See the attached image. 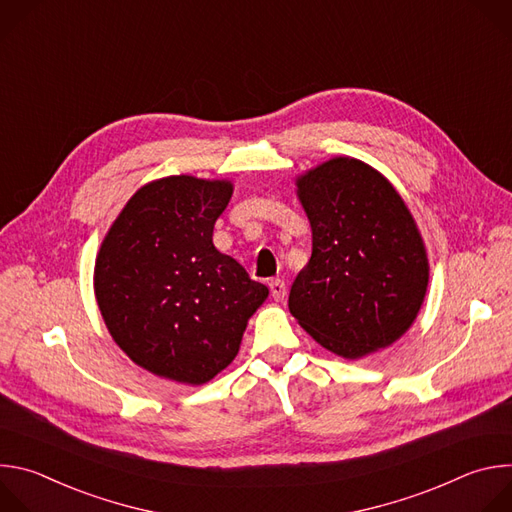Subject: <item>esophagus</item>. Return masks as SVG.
I'll use <instances>...</instances> for the list:
<instances>
[{
	"label": "esophagus",
	"instance_id": "34e87169",
	"mask_svg": "<svg viewBox=\"0 0 512 512\" xmlns=\"http://www.w3.org/2000/svg\"><path fill=\"white\" fill-rule=\"evenodd\" d=\"M269 289H271V296L275 302H281L287 294V287H285V281L283 279H271L269 281Z\"/></svg>",
	"mask_w": 512,
	"mask_h": 512
}]
</instances>
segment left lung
<instances>
[{
    "mask_svg": "<svg viewBox=\"0 0 512 512\" xmlns=\"http://www.w3.org/2000/svg\"><path fill=\"white\" fill-rule=\"evenodd\" d=\"M312 257L289 291V312L324 348L360 358L393 344L427 289V255L397 190L371 166L330 160L298 180Z\"/></svg>",
    "mask_w": 512,
    "mask_h": 512,
    "instance_id": "left-lung-1",
    "label": "left lung"
}]
</instances>
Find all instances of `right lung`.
<instances>
[{
    "mask_svg": "<svg viewBox=\"0 0 512 512\" xmlns=\"http://www.w3.org/2000/svg\"><path fill=\"white\" fill-rule=\"evenodd\" d=\"M229 182L170 176L139 188L107 233L95 294L121 350L150 373L202 385L229 367L269 289L216 251Z\"/></svg>",
    "mask_w": 512,
    "mask_h": 512,
    "instance_id": "right-lung-1",
    "label": "right lung"
}]
</instances>
